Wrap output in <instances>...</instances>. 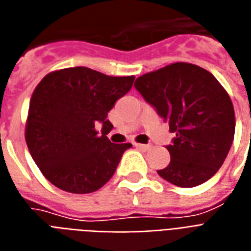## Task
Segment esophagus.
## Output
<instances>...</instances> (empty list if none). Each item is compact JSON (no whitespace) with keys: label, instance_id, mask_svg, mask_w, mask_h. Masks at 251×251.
Here are the masks:
<instances>
[{"label":"esophagus","instance_id":"1","mask_svg":"<svg viewBox=\"0 0 251 251\" xmlns=\"http://www.w3.org/2000/svg\"><path fill=\"white\" fill-rule=\"evenodd\" d=\"M135 146L139 148V150H142V151H148V150H151L152 146L151 144H140V143H135Z\"/></svg>","mask_w":251,"mask_h":251}]
</instances>
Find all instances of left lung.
<instances>
[{
  "mask_svg": "<svg viewBox=\"0 0 251 251\" xmlns=\"http://www.w3.org/2000/svg\"><path fill=\"white\" fill-rule=\"evenodd\" d=\"M135 88L175 132L171 160L158 174L179 187H195L215 175L227 156L235 131L228 93L211 73L174 63L136 78Z\"/></svg>",
  "mask_w": 251,
  "mask_h": 251,
  "instance_id": "1",
  "label": "left lung"
}]
</instances>
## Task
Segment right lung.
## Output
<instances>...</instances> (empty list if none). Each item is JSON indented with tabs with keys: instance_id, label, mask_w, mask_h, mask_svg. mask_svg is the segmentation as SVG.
Instances as JSON below:
<instances>
[{
	"instance_id": "obj_1",
	"label": "right lung",
	"mask_w": 251,
	"mask_h": 251,
	"mask_svg": "<svg viewBox=\"0 0 251 251\" xmlns=\"http://www.w3.org/2000/svg\"><path fill=\"white\" fill-rule=\"evenodd\" d=\"M135 77H113L91 68L48 73L30 99L25 140L45 178L67 193L88 194L103 187L131 143L107 138L108 112L131 89ZM101 124L102 135L96 131Z\"/></svg>"
}]
</instances>
